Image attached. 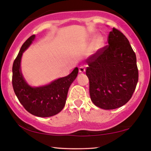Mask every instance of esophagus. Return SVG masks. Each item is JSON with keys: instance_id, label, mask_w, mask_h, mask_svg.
Returning <instances> with one entry per match:
<instances>
[{"instance_id": "esophagus-1", "label": "esophagus", "mask_w": 151, "mask_h": 151, "mask_svg": "<svg viewBox=\"0 0 151 151\" xmlns=\"http://www.w3.org/2000/svg\"><path fill=\"white\" fill-rule=\"evenodd\" d=\"M79 72L80 73H84L85 72V68H84V67H83V66H81V67H80L79 68Z\"/></svg>"}]
</instances>
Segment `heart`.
Wrapping results in <instances>:
<instances>
[{
  "label": "heart",
  "mask_w": 151,
  "mask_h": 151,
  "mask_svg": "<svg viewBox=\"0 0 151 151\" xmlns=\"http://www.w3.org/2000/svg\"><path fill=\"white\" fill-rule=\"evenodd\" d=\"M96 42H97V43H98V44H101V43L103 42V38L101 36L98 37V38H97Z\"/></svg>",
  "instance_id": "heart-1"
}]
</instances>
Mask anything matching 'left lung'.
Here are the masks:
<instances>
[{"label": "left lung", "instance_id": "obj_1", "mask_svg": "<svg viewBox=\"0 0 151 151\" xmlns=\"http://www.w3.org/2000/svg\"><path fill=\"white\" fill-rule=\"evenodd\" d=\"M108 43L86 60L91 99L96 106L106 110L127 104L139 77L136 55L127 37L113 27Z\"/></svg>", "mask_w": 151, "mask_h": 151}]
</instances>
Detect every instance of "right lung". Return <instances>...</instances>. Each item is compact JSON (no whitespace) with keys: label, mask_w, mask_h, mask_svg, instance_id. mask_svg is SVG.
Segmentation results:
<instances>
[{"label":"right lung","mask_w":151,"mask_h":151,"mask_svg":"<svg viewBox=\"0 0 151 151\" xmlns=\"http://www.w3.org/2000/svg\"><path fill=\"white\" fill-rule=\"evenodd\" d=\"M35 38L32 35L22 45L12 67V86L16 96L24 109L31 114L46 117L60 112L65 106L68 91L77 77L78 69L66 77L59 78L48 85L32 87L24 81L20 71V60L22 53Z\"/></svg>","instance_id":"obj_1"}]
</instances>
